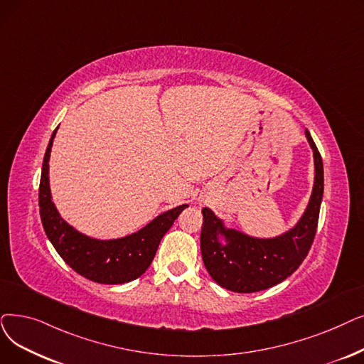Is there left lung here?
<instances>
[{
    "label": "left lung",
    "instance_id": "8db88e82",
    "mask_svg": "<svg viewBox=\"0 0 364 364\" xmlns=\"http://www.w3.org/2000/svg\"><path fill=\"white\" fill-rule=\"evenodd\" d=\"M305 136L314 156V186L297 223L272 238H257L228 228L213 210H202L200 252L203 264L220 287L235 293H256L277 286L300 266L312 245L324 192L320 151L309 131Z\"/></svg>",
    "mask_w": 364,
    "mask_h": 364
}]
</instances>
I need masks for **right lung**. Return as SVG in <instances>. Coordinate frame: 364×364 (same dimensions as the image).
I'll use <instances>...</instances> for the list:
<instances>
[{
  "label": "right lung",
  "mask_w": 364,
  "mask_h": 364,
  "mask_svg": "<svg viewBox=\"0 0 364 364\" xmlns=\"http://www.w3.org/2000/svg\"><path fill=\"white\" fill-rule=\"evenodd\" d=\"M58 128L44 154L38 191L40 215L47 238L70 267L93 282L124 284L136 279L147 271L164 235L188 205L168 210L144 228L116 240H98L78 232L60 217L50 192L49 161Z\"/></svg>",
  "instance_id": "add662e5"
}]
</instances>
